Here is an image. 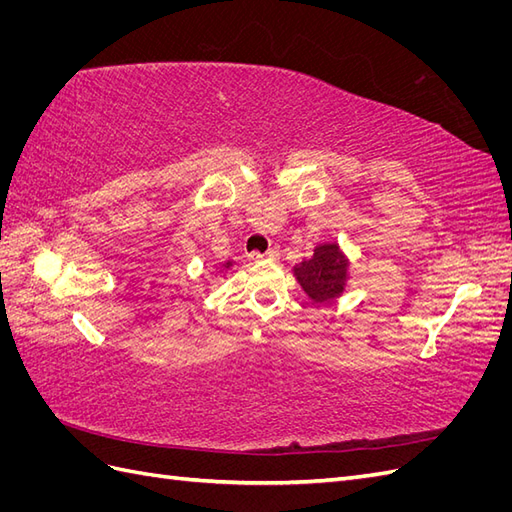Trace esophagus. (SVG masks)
Returning a JSON list of instances; mask_svg holds the SVG:
<instances>
[{
  "mask_svg": "<svg viewBox=\"0 0 512 512\" xmlns=\"http://www.w3.org/2000/svg\"><path fill=\"white\" fill-rule=\"evenodd\" d=\"M247 258H250L252 262H258V260H265V258H280V252H277V247H271V250L265 252V254L250 252V254H247Z\"/></svg>",
  "mask_w": 512,
  "mask_h": 512,
  "instance_id": "obj_1",
  "label": "esophagus"
}]
</instances>
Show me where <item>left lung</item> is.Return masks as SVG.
Listing matches in <instances>:
<instances>
[{
    "mask_svg": "<svg viewBox=\"0 0 512 512\" xmlns=\"http://www.w3.org/2000/svg\"><path fill=\"white\" fill-rule=\"evenodd\" d=\"M346 260L339 254L337 245L324 243L314 250V256L294 267L299 284L316 303H327L344 290Z\"/></svg>",
    "mask_w": 512,
    "mask_h": 512,
    "instance_id": "obj_1",
    "label": "left lung"
}]
</instances>
